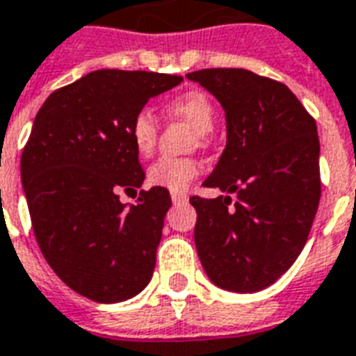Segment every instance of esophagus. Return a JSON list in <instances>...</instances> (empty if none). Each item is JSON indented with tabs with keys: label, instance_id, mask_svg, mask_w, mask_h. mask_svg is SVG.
<instances>
[{
	"label": "esophagus",
	"instance_id": "1",
	"mask_svg": "<svg viewBox=\"0 0 356 356\" xmlns=\"http://www.w3.org/2000/svg\"><path fill=\"white\" fill-rule=\"evenodd\" d=\"M186 200H188V196H186V194H183V192H172L173 203H184Z\"/></svg>",
	"mask_w": 356,
	"mask_h": 356
}]
</instances>
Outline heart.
<instances>
[{
  "label": "heart",
  "mask_w": 356,
  "mask_h": 356,
  "mask_svg": "<svg viewBox=\"0 0 356 356\" xmlns=\"http://www.w3.org/2000/svg\"><path fill=\"white\" fill-rule=\"evenodd\" d=\"M168 115L179 121H184L196 130L197 143L207 147L211 138L209 130H213L216 112L211 97L203 91H186L170 100L166 106ZM130 140L132 145L142 156L153 154L156 142H159L160 123L154 112L149 108H142L134 113L130 121ZM202 166L196 159L190 156H162L153 162L147 170V181L154 186L168 188L172 192H183L190 186V183L200 175Z\"/></svg>",
  "instance_id": "obj_1"
}]
</instances>
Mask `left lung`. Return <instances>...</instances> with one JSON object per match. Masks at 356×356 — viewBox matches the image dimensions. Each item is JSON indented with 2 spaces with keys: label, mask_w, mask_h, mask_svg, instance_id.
I'll return each mask as SVG.
<instances>
[{
  "label": "left lung",
  "mask_w": 356,
  "mask_h": 356,
  "mask_svg": "<svg viewBox=\"0 0 356 356\" xmlns=\"http://www.w3.org/2000/svg\"><path fill=\"white\" fill-rule=\"evenodd\" d=\"M197 81L226 110L227 143L203 183L229 196H192L194 241L211 280L254 293L305 248L321 197L316 119L286 83L246 69H202Z\"/></svg>",
  "instance_id": "left-lung-1"
}]
</instances>
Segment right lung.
I'll use <instances>...</instances> for the list:
<instances>
[{
	"instance_id": "1",
	"label": "right lung",
	"mask_w": 356,
	"mask_h": 356,
	"mask_svg": "<svg viewBox=\"0 0 356 356\" xmlns=\"http://www.w3.org/2000/svg\"><path fill=\"white\" fill-rule=\"evenodd\" d=\"M183 81L145 70L89 72L46 99L22 151L20 173L42 256L61 280L95 302H121L147 286L156 263L166 188L123 205L119 190L145 179L130 121L151 97Z\"/></svg>"
}]
</instances>
